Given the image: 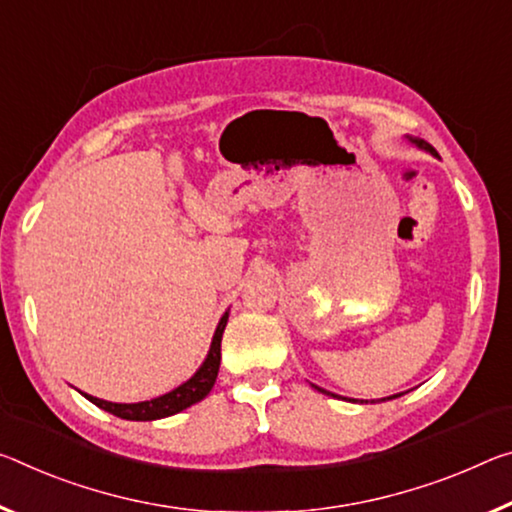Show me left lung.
<instances>
[{"label":"left lung","mask_w":512,"mask_h":512,"mask_svg":"<svg viewBox=\"0 0 512 512\" xmlns=\"http://www.w3.org/2000/svg\"><path fill=\"white\" fill-rule=\"evenodd\" d=\"M417 145H419V148H424V150H428V152H431V154H435V148H431V145H428V143H424V141H415ZM316 389H319V387H316ZM319 392H326V389H319ZM330 394V392H328ZM332 396H335V394H332Z\"/></svg>","instance_id":"1"}]
</instances>
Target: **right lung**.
Returning <instances> with one entry per match:
<instances>
[{"mask_svg": "<svg viewBox=\"0 0 512 512\" xmlns=\"http://www.w3.org/2000/svg\"><path fill=\"white\" fill-rule=\"evenodd\" d=\"M225 323H227V312L223 314V319L214 332L212 348H209L207 360L202 362V367L196 371V376L186 380V383L177 389H173V392L159 396V399L143 401V403H111V401L95 399V396H88V394L84 396L91 403H95L97 408L107 410L111 415H116L120 419H129V421L164 419L170 415H177V412H182L186 408H191L193 403L205 399L216 383L218 367H221V339H223Z\"/></svg>", "mask_w": 512, "mask_h": 512, "instance_id": "obj_1", "label": "right lung"}]
</instances>
